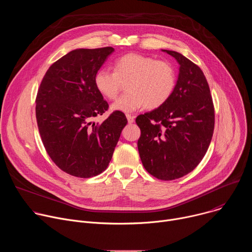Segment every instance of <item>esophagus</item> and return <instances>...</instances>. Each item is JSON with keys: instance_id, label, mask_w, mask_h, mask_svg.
Returning <instances> with one entry per match:
<instances>
[{"instance_id": "34e87169", "label": "esophagus", "mask_w": 252, "mask_h": 252, "mask_svg": "<svg viewBox=\"0 0 252 252\" xmlns=\"http://www.w3.org/2000/svg\"><path fill=\"white\" fill-rule=\"evenodd\" d=\"M126 119H127V123L128 124H132L134 122V117L131 116V115H126Z\"/></svg>"}]
</instances>
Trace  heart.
Instances as JSON below:
<instances>
[{
  "mask_svg": "<svg viewBox=\"0 0 252 252\" xmlns=\"http://www.w3.org/2000/svg\"><path fill=\"white\" fill-rule=\"evenodd\" d=\"M126 82L127 92L113 103V110L130 113L143 106L157 109L170 97L175 73L166 61L130 53L116 60L114 71L100 68L94 76L95 88L109 99H115Z\"/></svg>",
  "mask_w": 252,
  "mask_h": 252,
  "instance_id": "heart-1",
  "label": "heart"
}]
</instances>
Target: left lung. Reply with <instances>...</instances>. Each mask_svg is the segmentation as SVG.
Here are the masks:
<instances>
[{"mask_svg": "<svg viewBox=\"0 0 252 252\" xmlns=\"http://www.w3.org/2000/svg\"><path fill=\"white\" fill-rule=\"evenodd\" d=\"M179 63L170 97L158 109L139 115L137 149L149 173L172 181L192 171L205 156L214 129L209 86L198 65L174 51L162 50Z\"/></svg>", "mask_w": 252, "mask_h": 252, "instance_id": "8db88e82", "label": "left lung"}]
</instances>
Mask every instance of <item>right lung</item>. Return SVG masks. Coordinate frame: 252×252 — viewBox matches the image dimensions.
I'll return each instance as SVG.
<instances>
[{
  "instance_id": "add662e5",
  "label": "right lung",
  "mask_w": 252,
  "mask_h": 252,
  "mask_svg": "<svg viewBox=\"0 0 252 252\" xmlns=\"http://www.w3.org/2000/svg\"><path fill=\"white\" fill-rule=\"evenodd\" d=\"M114 51L105 47L69 52L49 67L38 90L35 118L44 147L70 175L88 178L104 171L127 124L120 111L99 125L92 122L109 109L94 76Z\"/></svg>"
}]
</instances>
